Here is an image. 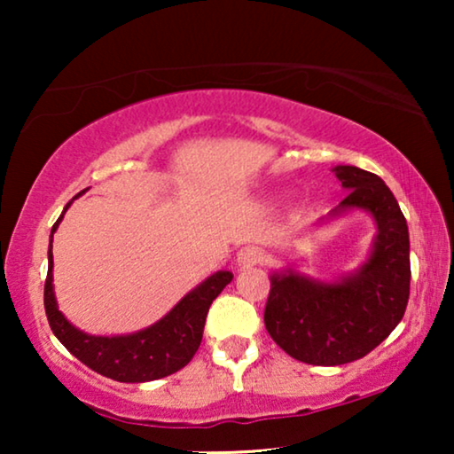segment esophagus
Instances as JSON below:
<instances>
[{
  "mask_svg": "<svg viewBox=\"0 0 454 454\" xmlns=\"http://www.w3.org/2000/svg\"><path fill=\"white\" fill-rule=\"evenodd\" d=\"M264 260H266L264 250H260V247H256V246H247V247H241V250L238 252L235 264H238L239 269H246V266L262 264Z\"/></svg>",
  "mask_w": 454,
  "mask_h": 454,
  "instance_id": "obj_1",
  "label": "esophagus"
}]
</instances>
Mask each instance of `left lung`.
<instances>
[{
    "instance_id": "1",
    "label": "left lung",
    "mask_w": 454,
    "mask_h": 454,
    "mask_svg": "<svg viewBox=\"0 0 454 454\" xmlns=\"http://www.w3.org/2000/svg\"><path fill=\"white\" fill-rule=\"evenodd\" d=\"M347 196L320 223L364 210L376 223L368 256L356 270L320 281L291 266L270 272L264 325L297 362L340 365L376 349L405 314L409 300V229L399 202L374 173L333 167Z\"/></svg>"
}]
</instances>
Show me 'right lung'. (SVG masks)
<instances>
[{
	"label": "right lung",
	"mask_w": 454,
	"mask_h": 454,
	"mask_svg": "<svg viewBox=\"0 0 454 454\" xmlns=\"http://www.w3.org/2000/svg\"><path fill=\"white\" fill-rule=\"evenodd\" d=\"M82 194V192H80ZM78 194V196H80ZM74 196L66 204L64 213L51 229L58 231L66 210L72 207ZM49 244V270L45 281V312L49 326L61 345L78 357L84 365L95 370L97 374L107 376L117 382H151L176 374L184 365L190 364L202 340L204 322L210 303L223 289L231 283L233 275L229 270H216L204 278L200 285L188 291L163 318L142 331L129 334H89L80 331L61 314L58 297L53 291V246Z\"/></svg>",
	"instance_id": "1"
}]
</instances>
